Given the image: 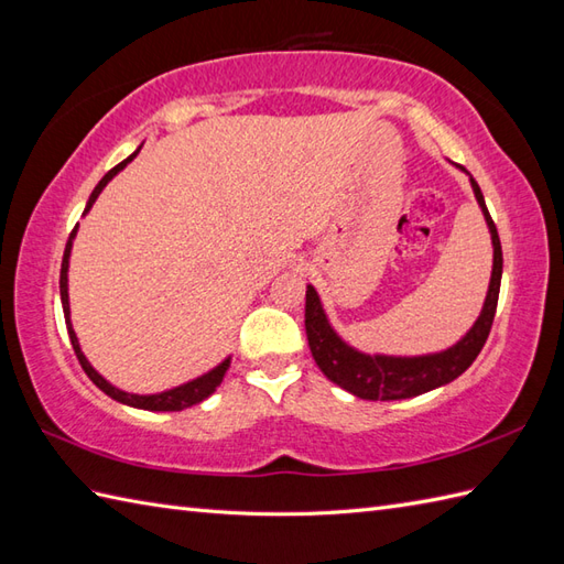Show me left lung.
Masks as SVG:
<instances>
[{"instance_id":"1","label":"left lung","mask_w":564,"mask_h":564,"mask_svg":"<svg viewBox=\"0 0 564 564\" xmlns=\"http://www.w3.org/2000/svg\"><path fill=\"white\" fill-rule=\"evenodd\" d=\"M463 170V166H460ZM465 172V170H463ZM467 174V172H465ZM470 176V174H467ZM473 194L477 198V206L482 208L485 223L489 227V237H492V275H489V289L485 305L480 310V317L475 325L463 334L460 341L436 354L424 356H386V354H364L346 344L334 327L329 325L325 307L313 285L305 291V332L307 344L313 351L315 364L319 366L334 386L344 388L346 392L356 394L361 400H406L424 394L429 390H436L446 382L463 376L470 364L482 351V346L492 329L497 301H499V285H501V242L497 235V225L485 206V196L475 178L470 176Z\"/></svg>"}]
</instances>
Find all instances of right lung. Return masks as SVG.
Instances as JSON below:
<instances>
[{
  "label": "right lung",
  "instance_id": "1",
  "mask_svg": "<svg viewBox=\"0 0 564 564\" xmlns=\"http://www.w3.org/2000/svg\"><path fill=\"white\" fill-rule=\"evenodd\" d=\"M140 148H142V145H140ZM140 148H138L133 154H130V158H126L121 164H116L111 172L104 174V178L97 184V188L91 191V196H89V200H87V208H84L82 215H87V213L91 210V206H94V203H97V198H99L101 191L106 188V184H109L118 172L126 170V166L138 158ZM77 227H79V225H77ZM77 227L69 232V239H67V245H65L63 267H59V301H63V313H65V325H67V334H69L72 349H75V354H77V358H79V364H82V368H84V373H87V376L91 378L94 386H97L101 392L109 394V398H113L116 402H121V404L135 406V410H148V412H178V410H186V406H194V404L203 402L206 398H210V394L215 392V388H218L220 382H223V378H225V373H227V368H230V361H232L230 356H227L223 364L210 368L208 373H203V376H198V378H194V380H188V382H184V386H176V388H170V390H164V392H154V394H135V392H126V390H121V388H116V386H111V382L106 380L101 373H97V368H94V366L87 361V356L82 354V346H79L77 334H75V329H72V319H69V293H67L69 254H72V242H75V237H77Z\"/></svg>",
  "mask_w": 564,
  "mask_h": 564
}]
</instances>
